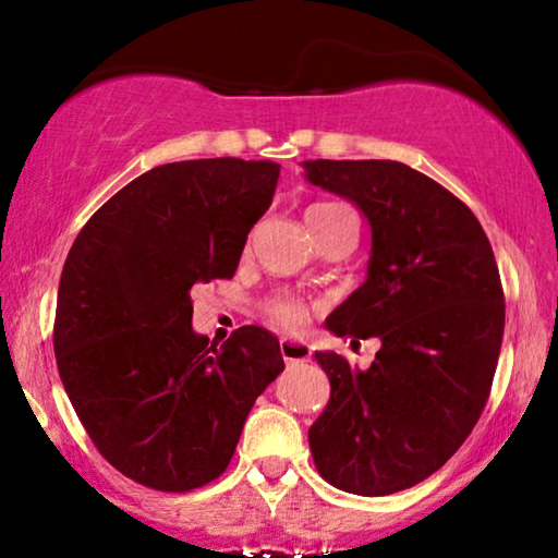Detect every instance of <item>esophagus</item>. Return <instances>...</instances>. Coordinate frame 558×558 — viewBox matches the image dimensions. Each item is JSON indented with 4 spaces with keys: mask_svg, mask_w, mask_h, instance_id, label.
<instances>
[{
    "mask_svg": "<svg viewBox=\"0 0 558 558\" xmlns=\"http://www.w3.org/2000/svg\"><path fill=\"white\" fill-rule=\"evenodd\" d=\"M279 350H281V357H284L287 363H300V361H307V357H310V348L304 345V342H296V340L281 338Z\"/></svg>",
    "mask_w": 558,
    "mask_h": 558,
    "instance_id": "obj_1",
    "label": "esophagus"
}]
</instances>
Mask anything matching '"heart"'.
I'll return each instance as SVG.
<instances>
[{
  "label": "heart",
  "instance_id": "b5f03b06",
  "mask_svg": "<svg viewBox=\"0 0 558 558\" xmlns=\"http://www.w3.org/2000/svg\"><path fill=\"white\" fill-rule=\"evenodd\" d=\"M340 213H350L342 205H327V203H317L307 210V218L315 216H340ZM266 315H269L271 323H277L281 327H296L304 319V304L294 296H277V300L266 302Z\"/></svg>",
  "mask_w": 558,
  "mask_h": 558
}]
</instances>
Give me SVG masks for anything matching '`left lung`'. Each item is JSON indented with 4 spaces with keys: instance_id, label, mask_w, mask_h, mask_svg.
<instances>
[{
    "instance_id": "obj_1",
    "label": "left lung",
    "mask_w": 558,
    "mask_h": 558,
    "mask_svg": "<svg viewBox=\"0 0 558 558\" xmlns=\"http://www.w3.org/2000/svg\"><path fill=\"white\" fill-rule=\"evenodd\" d=\"M302 167L312 185L357 205L371 226L368 277L325 327L380 340L365 371L332 350L315 353L330 401L310 426L312 457L345 493L407 490L437 472L483 414L506 327L498 264L475 213L409 165Z\"/></svg>"
}]
</instances>
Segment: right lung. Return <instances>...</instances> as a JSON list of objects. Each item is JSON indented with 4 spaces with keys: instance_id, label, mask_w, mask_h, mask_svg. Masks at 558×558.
I'll return each instance as SVG.
<instances>
[{
    "instance_id": "obj_1",
    "label": "right lung",
    "mask_w": 558,
    "mask_h": 558,
    "mask_svg": "<svg viewBox=\"0 0 558 558\" xmlns=\"http://www.w3.org/2000/svg\"><path fill=\"white\" fill-rule=\"evenodd\" d=\"M277 180L269 159L159 165L106 201L68 251L52 330L60 380L98 452L151 490L216 480L284 371L264 327L243 325L223 345L197 335L190 300L195 284L233 277Z\"/></svg>"
}]
</instances>
